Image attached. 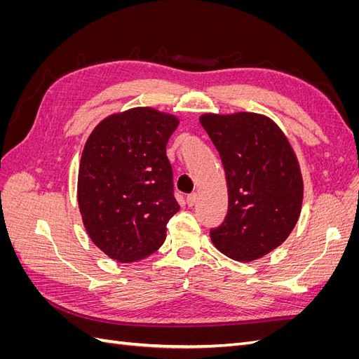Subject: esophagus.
<instances>
[{"label":"esophagus","instance_id":"34e87169","mask_svg":"<svg viewBox=\"0 0 359 359\" xmlns=\"http://www.w3.org/2000/svg\"><path fill=\"white\" fill-rule=\"evenodd\" d=\"M196 201H198V194L196 193H190L189 196H187V205L189 206H193L194 203H196Z\"/></svg>","mask_w":359,"mask_h":359}]
</instances>
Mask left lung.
Wrapping results in <instances>:
<instances>
[{"instance_id": "1", "label": "left lung", "mask_w": 359, "mask_h": 359, "mask_svg": "<svg viewBox=\"0 0 359 359\" xmlns=\"http://www.w3.org/2000/svg\"><path fill=\"white\" fill-rule=\"evenodd\" d=\"M199 121L223 163L229 210L211 231L215 248L253 262L286 241L302 206L304 182L292 144L262 114H203Z\"/></svg>"}]
</instances>
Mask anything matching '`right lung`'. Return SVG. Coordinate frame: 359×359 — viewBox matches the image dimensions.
Segmentation results:
<instances>
[{
    "label": "right lung",
    "mask_w": 359,
    "mask_h": 359,
    "mask_svg": "<svg viewBox=\"0 0 359 359\" xmlns=\"http://www.w3.org/2000/svg\"><path fill=\"white\" fill-rule=\"evenodd\" d=\"M178 116L140 106L94 127L82 151L78 203L85 231L116 262L145 259L161 247L173 198L166 144Z\"/></svg>",
    "instance_id": "add662e5"
}]
</instances>
